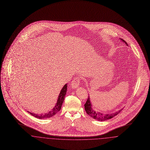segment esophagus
<instances>
[{"instance_id":"obj_1","label":"esophagus","mask_w":150,"mask_h":150,"mask_svg":"<svg viewBox=\"0 0 150 150\" xmlns=\"http://www.w3.org/2000/svg\"><path fill=\"white\" fill-rule=\"evenodd\" d=\"M80 79L79 77H76L74 78V80L72 81L71 83V86L72 88H77L79 86V83H80Z\"/></svg>"}]
</instances>
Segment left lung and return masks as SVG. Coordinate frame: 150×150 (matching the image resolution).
I'll list each match as a JSON object with an SVG mask.
<instances>
[{
  "label": "left lung",
  "mask_w": 150,
  "mask_h": 150,
  "mask_svg": "<svg viewBox=\"0 0 150 150\" xmlns=\"http://www.w3.org/2000/svg\"><path fill=\"white\" fill-rule=\"evenodd\" d=\"M120 39L122 42H124L125 44H127V46L128 45L124 40H123L122 39ZM84 108H85V110H86L87 114L89 115L91 117H92L93 119L100 121H105V120H107L114 117L116 115L118 114L119 112H120L122 110V109L124 108H122L120 110H119V111H117L116 112H115L114 113H111V114H103L100 112H97V111H94L92 108V105L91 103L89 96H88V100L86 102V104L84 105Z\"/></svg>",
  "instance_id": "obj_1"
}]
</instances>
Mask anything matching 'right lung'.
I'll return each instance as SVG.
<instances>
[{
    "mask_svg": "<svg viewBox=\"0 0 150 150\" xmlns=\"http://www.w3.org/2000/svg\"><path fill=\"white\" fill-rule=\"evenodd\" d=\"M67 84H65L64 87L62 88V89H61L59 94L58 95V100H57V103L56 104V106L53 107V108L52 109V111H49V112L46 113V114H34L32 112H30L29 111V113L31 115H33V116L35 117L36 118L42 119H47V118H50L51 117H52L53 116H54V115L56 114L57 112L61 110L62 105L64 102V97L66 96V94L67 92Z\"/></svg>",
    "mask_w": 150,
    "mask_h": 150,
    "instance_id": "obj_1",
    "label": "right lung"
}]
</instances>
